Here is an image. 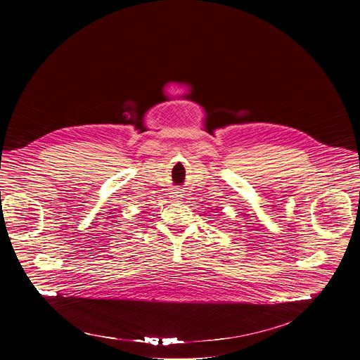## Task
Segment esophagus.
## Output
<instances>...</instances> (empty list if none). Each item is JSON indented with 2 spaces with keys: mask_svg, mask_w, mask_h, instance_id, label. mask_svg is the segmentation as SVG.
Segmentation results:
<instances>
[{
  "mask_svg": "<svg viewBox=\"0 0 360 360\" xmlns=\"http://www.w3.org/2000/svg\"><path fill=\"white\" fill-rule=\"evenodd\" d=\"M181 194H179V191H174V193H172V200H181Z\"/></svg>",
  "mask_w": 360,
  "mask_h": 360,
  "instance_id": "34e87169",
  "label": "esophagus"
}]
</instances>
